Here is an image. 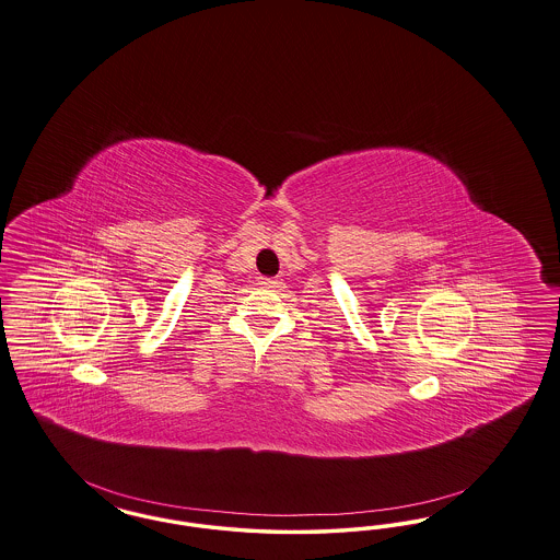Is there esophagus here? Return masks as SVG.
Returning a JSON list of instances; mask_svg holds the SVG:
<instances>
[{"label": "esophagus", "instance_id": "esophagus-1", "mask_svg": "<svg viewBox=\"0 0 560 560\" xmlns=\"http://www.w3.org/2000/svg\"><path fill=\"white\" fill-rule=\"evenodd\" d=\"M258 285L272 290V288H277V285H279V281H277V279H272V277H260V279H258Z\"/></svg>", "mask_w": 560, "mask_h": 560}]
</instances>
